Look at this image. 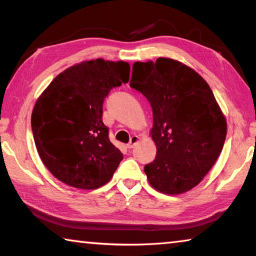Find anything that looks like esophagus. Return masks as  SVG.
Returning <instances> with one entry per match:
<instances>
[{
  "label": "esophagus",
  "instance_id": "esophagus-1",
  "mask_svg": "<svg viewBox=\"0 0 256 256\" xmlns=\"http://www.w3.org/2000/svg\"><path fill=\"white\" fill-rule=\"evenodd\" d=\"M138 140H140V138H138V136H133L131 138V140H130V142L128 144V149H132L133 146L138 144Z\"/></svg>",
  "mask_w": 256,
  "mask_h": 256
}]
</instances>
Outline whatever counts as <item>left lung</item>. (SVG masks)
<instances>
[{"instance_id":"obj_1","label":"left lung","mask_w":256,"mask_h":256,"mask_svg":"<svg viewBox=\"0 0 256 256\" xmlns=\"http://www.w3.org/2000/svg\"><path fill=\"white\" fill-rule=\"evenodd\" d=\"M130 86L152 108L157 156L144 166L150 185L164 194L188 192L211 170L226 140L214 92L193 68L166 58L134 63Z\"/></svg>"}]
</instances>
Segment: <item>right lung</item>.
Listing matches in <instances>:
<instances>
[{"instance_id":"add662e5","label":"right lung","mask_w":256,"mask_h":256,"mask_svg":"<svg viewBox=\"0 0 256 256\" xmlns=\"http://www.w3.org/2000/svg\"><path fill=\"white\" fill-rule=\"evenodd\" d=\"M128 79L126 62L86 60L60 73L37 99L32 115L34 144L56 178L84 190L110 182L123 154L108 138L102 104Z\"/></svg>"}]
</instances>
